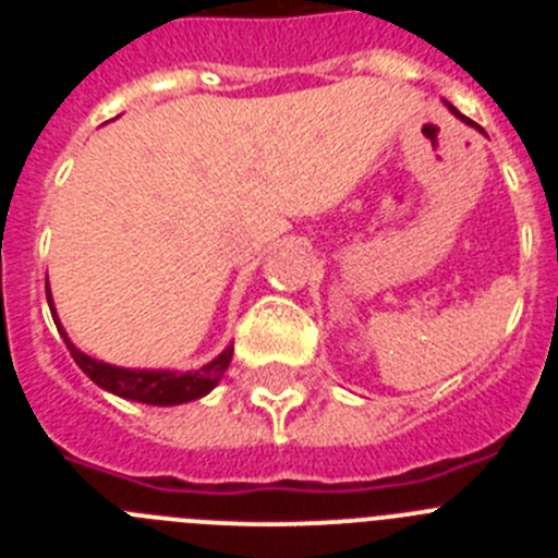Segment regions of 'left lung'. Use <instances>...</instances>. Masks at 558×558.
I'll return each mask as SVG.
<instances>
[{"mask_svg":"<svg viewBox=\"0 0 558 558\" xmlns=\"http://www.w3.org/2000/svg\"><path fill=\"white\" fill-rule=\"evenodd\" d=\"M445 106H447V108H450V111H452V113H456L458 120H461V122H466V125H472V128H477V125H475V122H472V120H466V117H463V113H461V111H458V108H456V106H450V102H445ZM477 131H481V128H477Z\"/></svg>","mask_w":558,"mask_h":558,"instance_id":"left-lung-1","label":"left lung"}]
</instances>
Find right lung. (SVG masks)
Here are the masks:
<instances>
[{
  "label": "right lung",
  "instance_id": "1",
  "mask_svg": "<svg viewBox=\"0 0 558 558\" xmlns=\"http://www.w3.org/2000/svg\"><path fill=\"white\" fill-rule=\"evenodd\" d=\"M47 302H49V313H52V322H56L69 354L75 357V363L83 368V374H86L92 383H97L102 391L117 393V397L131 399V402H142V405L170 408V405H184V402H192V399L206 397L211 388L218 386L220 377H223L226 368H229L231 354H234V347H226L218 357L209 360V363L201 366L198 372L111 366V363H102V360H95L92 354L81 352V349L69 340L66 329H63L61 322H58L56 302H52V293H49V282H47Z\"/></svg>",
  "mask_w": 558,
  "mask_h": 558
}]
</instances>
